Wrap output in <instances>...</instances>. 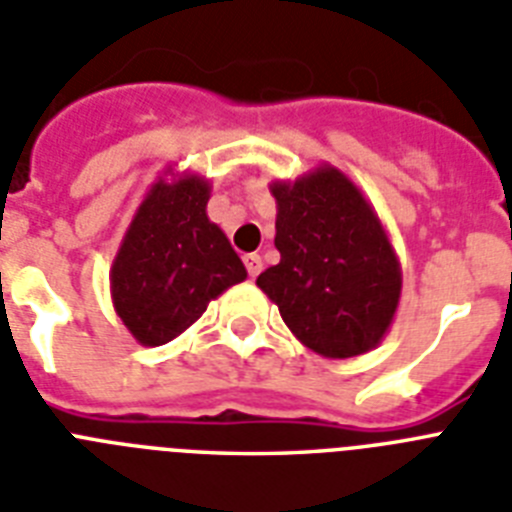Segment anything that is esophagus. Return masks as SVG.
Returning a JSON list of instances; mask_svg holds the SVG:
<instances>
[{
  "label": "esophagus",
  "instance_id": "34e87169",
  "mask_svg": "<svg viewBox=\"0 0 512 512\" xmlns=\"http://www.w3.org/2000/svg\"><path fill=\"white\" fill-rule=\"evenodd\" d=\"M244 265H247L249 276H260V270H263V257L255 255V252H252V255H244Z\"/></svg>",
  "mask_w": 512,
  "mask_h": 512
}]
</instances>
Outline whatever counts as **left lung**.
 Returning a JSON list of instances; mask_svg holds the SVG:
<instances>
[{
  "mask_svg": "<svg viewBox=\"0 0 512 512\" xmlns=\"http://www.w3.org/2000/svg\"><path fill=\"white\" fill-rule=\"evenodd\" d=\"M281 263L257 276L299 342L323 357L373 350L400 305L402 270L368 199L342 170L321 165L270 184Z\"/></svg>",
  "mask_w": 512,
  "mask_h": 512,
  "instance_id": "obj_1",
  "label": "left lung"
}]
</instances>
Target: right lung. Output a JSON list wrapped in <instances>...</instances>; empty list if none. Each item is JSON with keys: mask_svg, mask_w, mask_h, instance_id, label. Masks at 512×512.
Instances as JSON below:
<instances>
[{"mask_svg": "<svg viewBox=\"0 0 512 512\" xmlns=\"http://www.w3.org/2000/svg\"><path fill=\"white\" fill-rule=\"evenodd\" d=\"M207 199L202 176L160 178L123 236L110 270L112 305L144 347L184 334L210 299L247 278L226 234L207 218Z\"/></svg>", "mask_w": 512, "mask_h": 512, "instance_id": "1", "label": "right lung"}]
</instances>
